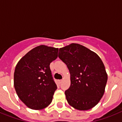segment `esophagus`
I'll return each mask as SVG.
<instances>
[{
	"instance_id": "esophagus-1",
	"label": "esophagus",
	"mask_w": 122,
	"mask_h": 122,
	"mask_svg": "<svg viewBox=\"0 0 122 122\" xmlns=\"http://www.w3.org/2000/svg\"><path fill=\"white\" fill-rule=\"evenodd\" d=\"M62 80H59V81H58V83H59V84H60L62 83Z\"/></svg>"
}]
</instances>
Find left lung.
<instances>
[{
    "mask_svg": "<svg viewBox=\"0 0 122 122\" xmlns=\"http://www.w3.org/2000/svg\"><path fill=\"white\" fill-rule=\"evenodd\" d=\"M59 57L70 73V86L65 92L68 104L80 111L95 106L104 95L107 81L100 57L82 45L71 43L59 49Z\"/></svg>",
    "mask_w": 122,
    "mask_h": 122,
    "instance_id": "obj_1",
    "label": "left lung"
}]
</instances>
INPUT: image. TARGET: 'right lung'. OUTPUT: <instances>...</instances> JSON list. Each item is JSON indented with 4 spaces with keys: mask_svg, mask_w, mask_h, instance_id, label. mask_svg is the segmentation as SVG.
I'll use <instances>...</instances> for the list:
<instances>
[{
    "mask_svg": "<svg viewBox=\"0 0 122 122\" xmlns=\"http://www.w3.org/2000/svg\"><path fill=\"white\" fill-rule=\"evenodd\" d=\"M58 51L45 45L36 46L17 63L14 86L18 97L29 108L42 109L52 102L57 87L49 65L57 58Z\"/></svg>",
    "mask_w": 122,
    "mask_h": 122,
    "instance_id": "add662e5",
    "label": "right lung"
}]
</instances>
